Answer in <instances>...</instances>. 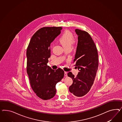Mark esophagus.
<instances>
[{
    "instance_id": "1",
    "label": "esophagus",
    "mask_w": 122,
    "mask_h": 122,
    "mask_svg": "<svg viewBox=\"0 0 122 122\" xmlns=\"http://www.w3.org/2000/svg\"><path fill=\"white\" fill-rule=\"evenodd\" d=\"M64 76H67V72H66V71L64 72Z\"/></svg>"
}]
</instances>
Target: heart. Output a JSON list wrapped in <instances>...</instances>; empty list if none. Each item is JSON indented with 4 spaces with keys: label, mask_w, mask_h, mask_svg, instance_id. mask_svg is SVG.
Returning <instances> with one entry per match:
<instances>
[{
    "label": "heart",
    "mask_w": 122,
    "mask_h": 122,
    "mask_svg": "<svg viewBox=\"0 0 122 122\" xmlns=\"http://www.w3.org/2000/svg\"><path fill=\"white\" fill-rule=\"evenodd\" d=\"M59 41L64 48H71L75 42L73 34L69 30H66L63 33Z\"/></svg>",
    "instance_id": "b5f03b06"
}]
</instances>
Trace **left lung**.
I'll return each mask as SVG.
<instances>
[{
	"label": "left lung",
	"mask_w": 122,
	"mask_h": 122,
	"mask_svg": "<svg viewBox=\"0 0 122 122\" xmlns=\"http://www.w3.org/2000/svg\"><path fill=\"white\" fill-rule=\"evenodd\" d=\"M75 32L78 35V44L73 63L79 72L76 76L71 72L67 75L73 80L69 91L81 97L89 92L93 84L98 66V56L96 45L89 33L78 29Z\"/></svg>",
	"instance_id": "1"
}]
</instances>
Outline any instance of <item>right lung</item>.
Here are the masks:
<instances>
[{
    "instance_id": "add662e5",
    "label": "right lung",
    "mask_w": 122,
    "mask_h": 122,
    "mask_svg": "<svg viewBox=\"0 0 122 122\" xmlns=\"http://www.w3.org/2000/svg\"><path fill=\"white\" fill-rule=\"evenodd\" d=\"M62 29L61 27L41 28L33 34L27 49V72L30 85L37 96L43 100L55 96L56 85L64 77L62 69L54 70L47 65L51 56V43Z\"/></svg>"
}]
</instances>
